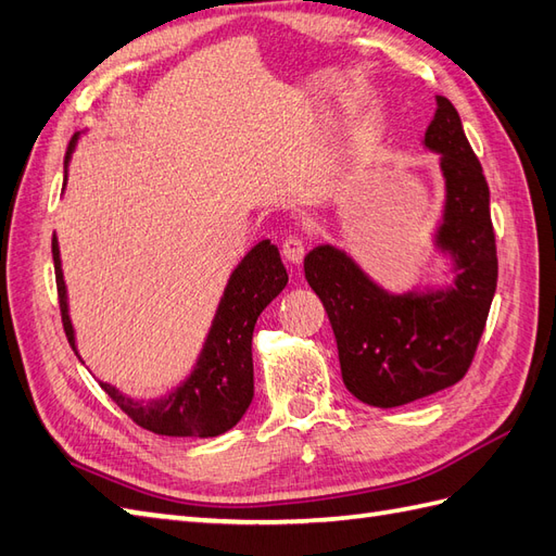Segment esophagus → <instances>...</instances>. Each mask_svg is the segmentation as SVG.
Instances as JSON below:
<instances>
[{
	"label": "esophagus",
	"mask_w": 556,
	"mask_h": 556,
	"mask_svg": "<svg viewBox=\"0 0 556 556\" xmlns=\"http://www.w3.org/2000/svg\"><path fill=\"white\" fill-rule=\"evenodd\" d=\"M304 254H306V242L302 238L290 236L282 240V256H286L288 262L300 264L304 260Z\"/></svg>",
	"instance_id": "obj_1"
}]
</instances>
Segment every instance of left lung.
<instances>
[{"mask_svg":"<svg viewBox=\"0 0 556 556\" xmlns=\"http://www.w3.org/2000/svg\"><path fill=\"white\" fill-rule=\"evenodd\" d=\"M425 146L441 153L448 205L439 242L459 276L448 292L389 294L330 245L306 254L304 274L330 318L344 387L375 408H396L467 375L497 286L491 191L455 105L437 97Z\"/></svg>","mask_w":556,"mask_h":556,"instance_id":"left-lung-1","label":"left lung"}]
</instances>
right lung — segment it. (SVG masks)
I'll use <instances>...</instances> for the list:
<instances>
[{
    "mask_svg": "<svg viewBox=\"0 0 556 556\" xmlns=\"http://www.w3.org/2000/svg\"><path fill=\"white\" fill-rule=\"evenodd\" d=\"M73 141L67 146L65 162L71 157ZM53 270H56V290L61 323L67 342L75 349L73 325L67 318L65 282L61 274L59 242L51 240ZM288 286L286 266L280 262L278 248L268 240L260 242L240 266L233 270L226 294L214 318L210 340L198 361V368L184 387L162 401L137 403L111 384L101 389L111 396L122 413L139 427L160 437H219L238 425L254 396L252 370V332L254 323L270 300Z\"/></svg>",
    "mask_w": 556,
    "mask_h": 556,
    "instance_id": "right-lung-1",
    "label": "right lung"
}]
</instances>
